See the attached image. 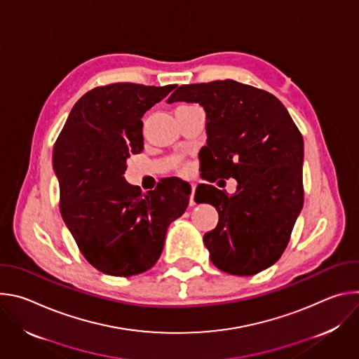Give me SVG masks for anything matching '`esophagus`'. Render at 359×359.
Wrapping results in <instances>:
<instances>
[{
	"mask_svg": "<svg viewBox=\"0 0 359 359\" xmlns=\"http://www.w3.org/2000/svg\"><path fill=\"white\" fill-rule=\"evenodd\" d=\"M194 190H196V184H191V193H190V200H189L190 206H193L194 204Z\"/></svg>",
	"mask_w": 359,
	"mask_h": 359,
	"instance_id": "esophagus-1",
	"label": "esophagus"
}]
</instances>
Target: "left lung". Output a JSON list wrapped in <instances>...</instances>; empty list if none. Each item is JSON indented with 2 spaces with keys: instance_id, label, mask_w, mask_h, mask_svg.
<instances>
[{
  "instance_id": "left-lung-1",
  "label": "left lung",
  "mask_w": 359,
  "mask_h": 359,
  "mask_svg": "<svg viewBox=\"0 0 359 359\" xmlns=\"http://www.w3.org/2000/svg\"><path fill=\"white\" fill-rule=\"evenodd\" d=\"M180 100L206 111L208 170L237 180L231 196L209 184L196 189L194 200L219 212L216 229L203 237L210 260L233 276L257 274L281 257L302 209V136L274 95L233 79L182 85L168 104Z\"/></svg>"
}]
</instances>
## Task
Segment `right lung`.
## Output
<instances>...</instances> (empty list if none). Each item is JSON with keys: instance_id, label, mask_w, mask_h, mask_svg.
Instances as JSON below:
<instances>
[{"instance_id": "1", "label": "right lung", "mask_w": 359, "mask_h": 359, "mask_svg": "<svg viewBox=\"0 0 359 359\" xmlns=\"http://www.w3.org/2000/svg\"><path fill=\"white\" fill-rule=\"evenodd\" d=\"M176 85L119 82L86 92L74 105L53 153L61 216L86 262L115 277L159 260L169 224L189 204V183L169 177L142 193L123 175L143 149L142 116Z\"/></svg>"}]
</instances>
